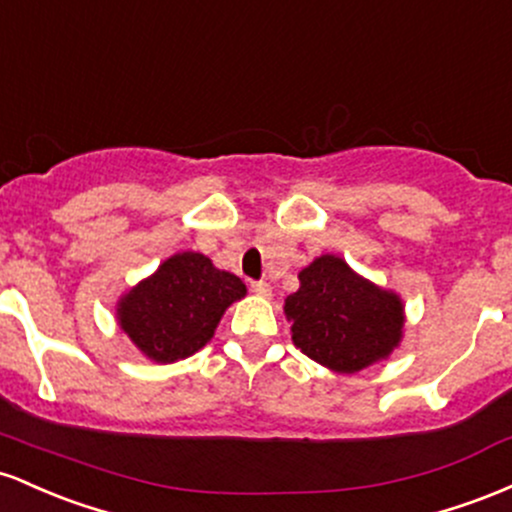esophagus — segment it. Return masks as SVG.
Instances as JSON below:
<instances>
[{
	"label": "esophagus",
	"mask_w": 512,
	"mask_h": 512,
	"mask_svg": "<svg viewBox=\"0 0 512 512\" xmlns=\"http://www.w3.org/2000/svg\"><path fill=\"white\" fill-rule=\"evenodd\" d=\"M251 292H256L258 297H271V285L258 280V283H251Z\"/></svg>",
	"instance_id": "1"
}]
</instances>
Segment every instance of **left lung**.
I'll return each instance as SVG.
<instances>
[{
  "instance_id": "1",
  "label": "left lung",
  "mask_w": 512,
  "mask_h": 512,
  "mask_svg": "<svg viewBox=\"0 0 512 512\" xmlns=\"http://www.w3.org/2000/svg\"><path fill=\"white\" fill-rule=\"evenodd\" d=\"M300 290L287 295L292 343L333 372L353 375L389 358L404 333L396 292L360 278L343 258L319 256L302 268Z\"/></svg>"
}]
</instances>
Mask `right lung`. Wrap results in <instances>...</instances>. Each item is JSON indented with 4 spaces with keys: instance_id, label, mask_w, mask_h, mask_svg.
<instances>
[{
    "instance_id": "add662e5",
    "label": "right lung",
    "mask_w": 512,
    "mask_h": 512,
    "mask_svg": "<svg viewBox=\"0 0 512 512\" xmlns=\"http://www.w3.org/2000/svg\"><path fill=\"white\" fill-rule=\"evenodd\" d=\"M244 295L237 275L215 268L208 256L183 251L120 297L118 326L149 360L174 363L198 353L215 336L225 309Z\"/></svg>"
}]
</instances>
